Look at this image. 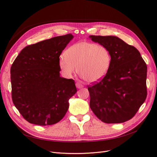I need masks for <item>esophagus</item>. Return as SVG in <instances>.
I'll return each instance as SVG.
<instances>
[{"mask_svg": "<svg viewBox=\"0 0 157 157\" xmlns=\"http://www.w3.org/2000/svg\"><path fill=\"white\" fill-rule=\"evenodd\" d=\"M76 86H77V88H82L84 86H83V84H82L80 82H77V83H76Z\"/></svg>", "mask_w": 157, "mask_h": 157, "instance_id": "esophagus-1", "label": "esophagus"}]
</instances>
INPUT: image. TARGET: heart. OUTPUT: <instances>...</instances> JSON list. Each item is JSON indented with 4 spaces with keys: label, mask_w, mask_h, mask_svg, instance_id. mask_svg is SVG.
Returning <instances> with one entry per match:
<instances>
[{
    "label": "heart",
    "mask_w": 157,
    "mask_h": 157,
    "mask_svg": "<svg viewBox=\"0 0 157 157\" xmlns=\"http://www.w3.org/2000/svg\"><path fill=\"white\" fill-rule=\"evenodd\" d=\"M111 63V55L107 47L82 41L71 46L61 55L59 66L65 77L75 72L88 82H96L107 75Z\"/></svg>",
    "instance_id": "obj_1"
}]
</instances>
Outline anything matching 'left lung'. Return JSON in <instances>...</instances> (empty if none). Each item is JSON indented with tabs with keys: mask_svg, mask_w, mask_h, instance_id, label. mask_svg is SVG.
Instances as JSON below:
<instances>
[{
	"mask_svg": "<svg viewBox=\"0 0 157 157\" xmlns=\"http://www.w3.org/2000/svg\"><path fill=\"white\" fill-rule=\"evenodd\" d=\"M92 41L108 48L111 63L107 75L88 86L90 107L103 122L131 119L147 98V65L140 52L115 36L90 35Z\"/></svg>",
	"mask_w": 157,
	"mask_h": 157,
	"instance_id": "1",
	"label": "left lung"
}]
</instances>
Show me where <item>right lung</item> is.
<instances>
[{
  "instance_id": "1",
  "label": "right lung",
  "mask_w": 157,
  "mask_h": 157,
  "mask_svg": "<svg viewBox=\"0 0 157 157\" xmlns=\"http://www.w3.org/2000/svg\"><path fill=\"white\" fill-rule=\"evenodd\" d=\"M73 38L67 34L27 46L12 65V101L31 124L60 121L69 109V99L77 92L74 80L59 76V56Z\"/></svg>"
}]
</instances>
